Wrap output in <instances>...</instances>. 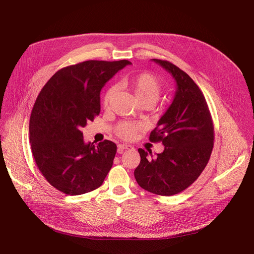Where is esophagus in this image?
<instances>
[{
    "mask_svg": "<svg viewBox=\"0 0 254 254\" xmlns=\"http://www.w3.org/2000/svg\"><path fill=\"white\" fill-rule=\"evenodd\" d=\"M133 147L130 146V144H127V143H119L118 144V152L119 153H123L124 150H132Z\"/></svg>",
    "mask_w": 254,
    "mask_h": 254,
    "instance_id": "esophagus-1",
    "label": "esophagus"
}]
</instances>
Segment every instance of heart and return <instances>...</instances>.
<instances>
[{"label": "heart", "mask_w": 254, "mask_h": 254, "mask_svg": "<svg viewBox=\"0 0 254 254\" xmlns=\"http://www.w3.org/2000/svg\"><path fill=\"white\" fill-rule=\"evenodd\" d=\"M125 87L129 89L135 100L139 103H148L153 105L160 97L162 92V85L160 81L149 73H141L131 78H126L123 81ZM115 94V88L112 87L107 89L104 94L103 104L105 107L110 105L113 97ZM139 129V126L134 123H121L116 127V133L125 138V139H131L135 136L136 132Z\"/></svg>", "instance_id": "obj_1"}]
</instances>
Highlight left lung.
Returning <instances> with one entry per match:
<instances>
[{
	"mask_svg": "<svg viewBox=\"0 0 254 254\" xmlns=\"http://www.w3.org/2000/svg\"><path fill=\"white\" fill-rule=\"evenodd\" d=\"M176 81L174 99L150 134L162 141L156 158L138 149L140 163L134 170L137 184L151 193L172 196L192 185L205 169L213 150L214 127L206 99L193 79L166 60L152 59Z\"/></svg>",
	"mask_w": 254,
	"mask_h": 254,
	"instance_id": "8db88e82",
	"label": "left lung"
}]
</instances>
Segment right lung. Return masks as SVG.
Instances as JSON below:
<instances>
[{"instance_id":"obj_1","label":"right lung","mask_w":254,"mask_h":254,"mask_svg":"<svg viewBox=\"0 0 254 254\" xmlns=\"http://www.w3.org/2000/svg\"><path fill=\"white\" fill-rule=\"evenodd\" d=\"M127 60H88L58 70L35 101L29 135L36 165L54 188L81 195L100 187L117 144L85 142L81 128L100 113V90Z\"/></svg>"}]
</instances>
